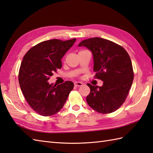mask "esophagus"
<instances>
[{
    "label": "esophagus",
    "mask_w": 153,
    "mask_h": 153,
    "mask_svg": "<svg viewBox=\"0 0 153 153\" xmlns=\"http://www.w3.org/2000/svg\"><path fill=\"white\" fill-rule=\"evenodd\" d=\"M74 86H82V82H75L74 83Z\"/></svg>",
    "instance_id": "34e87169"
}]
</instances>
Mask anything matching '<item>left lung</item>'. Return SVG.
<instances>
[{"instance_id": "left-lung-1", "label": "left lung", "mask_w": 153, "mask_h": 153, "mask_svg": "<svg viewBox=\"0 0 153 153\" xmlns=\"http://www.w3.org/2000/svg\"><path fill=\"white\" fill-rule=\"evenodd\" d=\"M79 46H86L94 56V78L103 82V86L87 85L90 93L86 101L94 110L102 114L117 111L126 99L134 80L130 56L123 46L100 37L82 40Z\"/></svg>"}]
</instances>
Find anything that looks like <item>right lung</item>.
<instances>
[{"label": "right lung", "mask_w": 153, "mask_h": 153, "mask_svg": "<svg viewBox=\"0 0 153 153\" xmlns=\"http://www.w3.org/2000/svg\"><path fill=\"white\" fill-rule=\"evenodd\" d=\"M75 41L76 39L45 40L33 46L23 57L18 74L19 86L27 102L40 115L56 114L73 89L71 81L57 86L48 80L62 68L61 59Z\"/></svg>", "instance_id": "1"}]
</instances>
